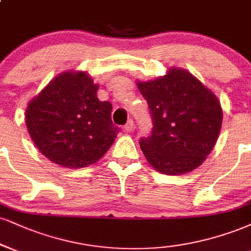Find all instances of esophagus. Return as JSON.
Segmentation results:
<instances>
[{"mask_svg": "<svg viewBox=\"0 0 251 251\" xmlns=\"http://www.w3.org/2000/svg\"><path fill=\"white\" fill-rule=\"evenodd\" d=\"M133 128H134V122L132 119H129L125 125V131L132 132V131H133Z\"/></svg>", "mask_w": 251, "mask_h": 251, "instance_id": "obj_1", "label": "esophagus"}]
</instances>
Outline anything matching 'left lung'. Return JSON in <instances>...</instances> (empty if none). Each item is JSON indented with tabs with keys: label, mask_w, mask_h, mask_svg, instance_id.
Masks as SVG:
<instances>
[{
	"label": "left lung",
	"mask_w": 251,
	"mask_h": 251,
	"mask_svg": "<svg viewBox=\"0 0 251 251\" xmlns=\"http://www.w3.org/2000/svg\"><path fill=\"white\" fill-rule=\"evenodd\" d=\"M152 117L151 135L141 138L144 155L162 174L199 167L215 146L222 125L217 97L191 72L170 69L154 80L138 81Z\"/></svg>",
	"instance_id": "obj_1"
}]
</instances>
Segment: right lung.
<instances>
[{
    "label": "right lung",
    "instance_id": "obj_1",
    "mask_svg": "<svg viewBox=\"0 0 251 251\" xmlns=\"http://www.w3.org/2000/svg\"><path fill=\"white\" fill-rule=\"evenodd\" d=\"M98 85L86 72H63L29 102L25 124L36 147L65 168L95 164L113 144L119 128L112 104L97 97Z\"/></svg>",
    "mask_w": 251,
    "mask_h": 251
}]
</instances>
